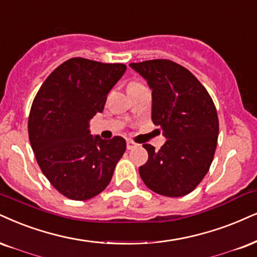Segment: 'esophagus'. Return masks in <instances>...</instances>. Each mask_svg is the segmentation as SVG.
I'll return each instance as SVG.
<instances>
[{
  "label": "esophagus",
  "mask_w": 257,
  "mask_h": 257,
  "mask_svg": "<svg viewBox=\"0 0 257 257\" xmlns=\"http://www.w3.org/2000/svg\"><path fill=\"white\" fill-rule=\"evenodd\" d=\"M126 143H127V149H128V150H132V149H135V148L138 147V144L135 143V142L131 141V139H127V142H126Z\"/></svg>",
  "instance_id": "esophagus-1"
}]
</instances>
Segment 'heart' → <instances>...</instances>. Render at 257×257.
<instances>
[{"instance_id": "heart-1", "label": "heart", "mask_w": 257, "mask_h": 257, "mask_svg": "<svg viewBox=\"0 0 257 257\" xmlns=\"http://www.w3.org/2000/svg\"><path fill=\"white\" fill-rule=\"evenodd\" d=\"M136 84H141V83H139V82H136V81H134V82H131V83L128 84V87H131V85H136Z\"/></svg>"}]
</instances>
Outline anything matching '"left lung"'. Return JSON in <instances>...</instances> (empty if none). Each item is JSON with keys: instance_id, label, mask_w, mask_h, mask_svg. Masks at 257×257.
Segmentation results:
<instances>
[{"instance_id": "1", "label": "left lung", "mask_w": 257, "mask_h": 257, "mask_svg": "<svg viewBox=\"0 0 257 257\" xmlns=\"http://www.w3.org/2000/svg\"><path fill=\"white\" fill-rule=\"evenodd\" d=\"M130 66L153 90L151 118L167 138L158 151L143 144L149 158L139 167L142 180L157 194H188L213 161L219 134L216 106L198 78L175 62L153 59Z\"/></svg>"}]
</instances>
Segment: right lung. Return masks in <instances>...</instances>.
Instances as JSON below:
<instances>
[{
    "mask_svg": "<svg viewBox=\"0 0 257 257\" xmlns=\"http://www.w3.org/2000/svg\"><path fill=\"white\" fill-rule=\"evenodd\" d=\"M126 65L76 57L56 68L40 87L28 118V136L41 172L61 194L88 200L108 186L126 142L90 135L89 120Z\"/></svg>",
    "mask_w": 257,
    "mask_h": 257,
    "instance_id": "right-lung-1",
    "label": "right lung"
}]
</instances>
